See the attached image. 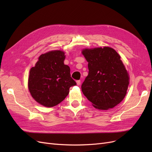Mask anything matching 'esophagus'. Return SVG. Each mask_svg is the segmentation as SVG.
Here are the masks:
<instances>
[{"label": "esophagus", "mask_w": 152, "mask_h": 152, "mask_svg": "<svg viewBox=\"0 0 152 152\" xmlns=\"http://www.w3.org/2000/svg\"><path fill=\"white\" fill-rule=\"evenodd\" d=\"M76 82H77V84L78 86H79V85L80 84V80H77V81H76Z\"/></svg>", "instance_id": "34e87169"}]
</instances>
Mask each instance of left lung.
<instances>
[{
    "mask_svg": "<svg viewBox=\"0 0 152 152\" xmlns=\"http://www.w3.org/2000/svg\"><path fill=\"white\" fill-rule=\"evenodd\" d=\"M88 62L89 73L82 91L93 107L112 108L125 97L129 77L115 50L109 47L85 49L82 51Z\"/></svg>",
    "mask_w": 152,
    "mask_h": 152,
    "instance_id": "obj_1",
    "label": "left lung"
}]
</instances>
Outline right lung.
<instances>
[{
    "mask_svg": "<svg viewBox=\"0 0 152 152\" xmlns=\"http://www.w3.org/2000/svg\"><path fill=\"white\" fill-rule=\"evenodd\" d=\"M65 53L52 50L41 54L35 66L30 69L28 89L33 98L46 107L60 103L69 89L77 84L70 75V68L64 64Z\"/></svg>",
    "mask_w": 152,
    "mask_h": 152,
    "instance_id": "obj_1",
    "label": "right lung"
}]
</instances>
